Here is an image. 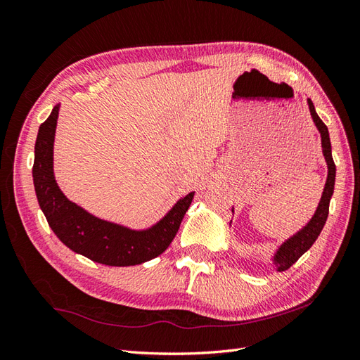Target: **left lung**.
<instances>
[{
    "mask_svg": "<svg viewBox=\"0 0 360 360\" xmlns=\"http://www.w3.org/2000/svg\"><path fill=\"white\" fill-rule=\"evenodd\" d=\"M307 104H309V110H310V115H312V120L316 125V129H318L319 134H321V147H323L324 159L327 162L328 174H327L324 192L321 195V201H319L312 219H310L300 231H297L294 236L286 239L283 244L280 245V248L276 251V255L273 257V264L277 266V271H280V273L281 271H286L288 268L292 266L295 262L301 256H303L310 247L314 245V242L319 236V233H321L326 221H327L328 204H330V198H332L333 189H335L336 167H335V162L332 158V143H330L327 125L321 120H319V116L316 115V110L314 108V103L310 101V98H307Z\"/></svg>",
    "mask_w": 360,
    "mask_h": 360,
    "instance_id": "left-lung-1",
    "label": "left lung"
}]
</instances>
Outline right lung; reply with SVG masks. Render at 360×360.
Returning <instances> with one entry per match:
<instances>
[{
	"label": "right lung",
	"instance_id": "obj_1",
	"mask_svg": "<svg viewBox=\"0 0 360 360\" xmlns=\"http://www.w3.org/2000/svg\"><path fill=\"white\" fill-rule=\"evenodd\" d=\"M60 104L41 124L34 145L33 183L36 197L54 235L74 252L109 266H131L158 257L177 235L193 193L180 198L159 222L145 230H131L94 217L70 201L57 186L53 150Z\"/></svg>",
	"mask_w": 360,
	"mask_h": 360
}]
</instances>
